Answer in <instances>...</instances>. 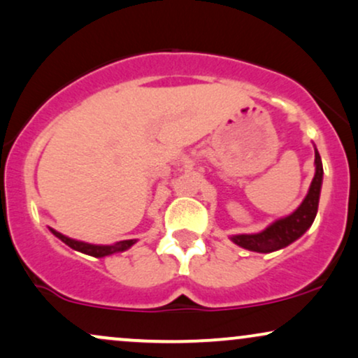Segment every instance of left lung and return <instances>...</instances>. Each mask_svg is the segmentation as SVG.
I'll return each mask as SVG.
<instances>
[{
	"instance_id": "obj_1",
	"label": "left lung",
	"mask_w": 358,
	"mask_h": 358,
	"mask_svg": "<svg viewBox=\"0 0 358 358\" xmlns=\"http://www.w3.org/2000/svg\"><path fill=\"white\" fill-rule=\"evenodd\" d=\"M322 180H324V166H322V158L315 148V176H313L310 190L302 205L288 217L273 222L272 225L266 227L260 234L234 235L231 242L238 245V247L258 253L275 252V250L285 248L287 245L295 242L312 227L313 220H315L318 200H320Z\"/></svg>"
}]
</instances>
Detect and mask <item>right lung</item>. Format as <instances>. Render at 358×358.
<instances>
[{
  "mask_svg": "<svg viewBox=\"0 0 358 358\" xmlns=\"http://www.w3.org/2000/svg\"><path fill=\"white\" fill-rule=\"evenodd\" d=\"M50 230H51V234H53L55 236H58V238L62 240L63 243H66L70 248L76 250V252L85 253V255H92L96 258L113 255V253H118V252H124V250H128L133 243L136 242V240H123V242H118L115 245H93V243L80 242V240L68 238V236H64L63 234H59V231L53 230V228H50Z\"/></svg>",
  "mask_w": 358,
  "mask_h": 358,
  "instance_id": "right-lung-1",
  "label": "right lung"
}]
</instances>
